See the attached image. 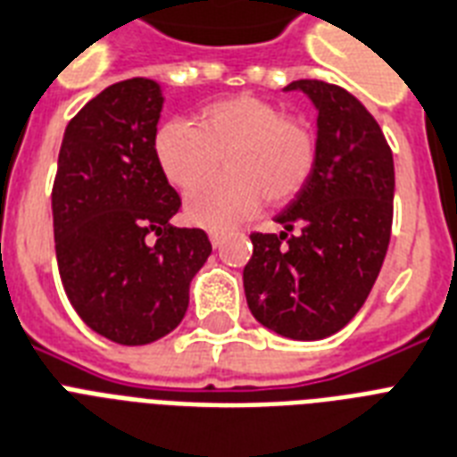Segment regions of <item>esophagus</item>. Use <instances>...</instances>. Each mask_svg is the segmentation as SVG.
I'll return each instance as SVG.
<instances>
[{"label":"esophagus","mask_w":457,"mask_h":457,"mask_svg":"<svg viewBox=\"0 0 457 457\" xmlns=\"http://www.w3.org/2000/svg\"><path fill=\"white\" fill-rule=\"evenodd\" d=\"M209 239L213 246H220L222 241V229H209Z\"/></svg>","instance_id":"34e87169"}]
</instances>
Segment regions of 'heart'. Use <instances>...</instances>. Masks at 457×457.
Wrapping results in <instances>:
<instances>
[{"mask_svg":"<svg viewBox=\"0 0 457 457\" xmlns=\"http://www.w3.org/2000/svg\"><path fill=\"white\" fill-rule=\"evenodd\" d=\"M226 154L228 173L200 186ZM154 157L170 185L190 190L185 216L204 228H225L253 216L258 206H279L305 190L317 169L312 124L284 114L261 96L237 94L204 105L196 126L166 121L154 136Z\"/></svg>","mask_w":457,"mask_h":457,"instance_id":"heart-1","label":"heart"}]
</instances>
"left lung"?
Returning a JSON list of instances; mask_svg holds the SVG:
<instances>
[{"mask_svg": "<svg viewBox=\"0 0 457 457\" xmlns=\"http://www.w3.org/2000/svg\"><path fill=\"white\" fill-rule=\"evenodd\" d=\"M317 105L319 157L310 183L253 232L244 291L262 326L293 340H321L361 310L383 267L395 213V159L373 114L343 87L298 79Z\"/></svg>", "mask_w": 457, "mask_h": 457, "instance_id": "1", "label": "left lung"}]
</instances>
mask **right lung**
I'll return each mask as SVG.
<instances>
[{
    "label": "right lung",
    "mask_w": 457,
    "mask_h": 457,
    "mask_svg": "<svg viewBox=\"0 0 457 457\" xmlns=\"http://www.w3.org/2000/svg\"><path fill=\"white\" fill-rule=\"evenodd\" d=\"M162 103L143 77L88 100L65 129L51 192L62 288L88 328L120 345L173 331L211 255L204 229L169 222L180 196L154 157Z\"/></svg>",
    "instance_id": "1"
}]
</instances>
